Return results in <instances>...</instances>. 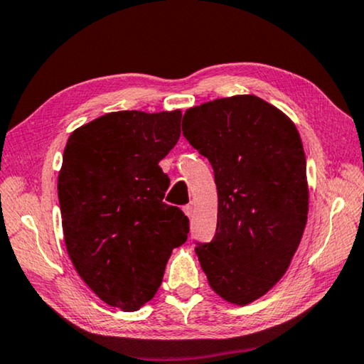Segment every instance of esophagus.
Segmentation results:
<instances>
[{
  "label": "esophagus",
  "instance_id": "obj_1",
  "mask_svg": "<svg viewBox=\"0 0 364 364\" xmlns=\"http://www.w3.org/2000/svg\"><path fill=\"white\" fill-rule=\"evenodd\" d=\"M183 210H184V213H186L188 215V217L191 218V217H193V215H194V207L193 205H191V204H188V205H184L183 207Z\"/></svg>",
  "mask_w": 364,
  "mask_h": 364
}]
</instances>
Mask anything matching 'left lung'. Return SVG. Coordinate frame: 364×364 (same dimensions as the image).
Wrapping results in <instances>:
<instances>
[{
	"mask_svg": "<svg viewBox=\"0 0 364 364\" xmlns=\"http://www.w3.org/2000/svg\"><path fill=\"white\" fill-rule=\"evenodd\" d=\"M183 136L212 164L218 191L217 232L196 254L220 297L247 305L284 276L305 230L300 134L279 109L244 95L188 109Z\"/></svg>",
	"mask_w": 364,
	"mask_h": 364,
	"instance_id": "1",
	"label": "left lung"
}]
</instances>
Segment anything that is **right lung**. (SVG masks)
<instances>
[{
  "label": "right lung",
  "instance_id": "1",
  "mask_svg": "<svg viewBox=\"0 0 364 364\" xmlns=\"http://www.w3.org/2000/svg\"><path fill=\"white\" fill-rule=\"evenodd\" d=\"M181 112L122 110L77 128L64 149L58 196L65 247L102 301L134 311L156 295L189 220L164 202L159 162L180 139Z\"/></svg>",
  "mask_w": 364,
  "mask_h": 364
}]
</instances>
